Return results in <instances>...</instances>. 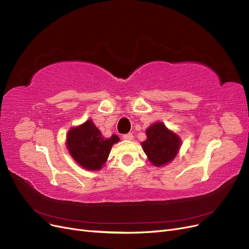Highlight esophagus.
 <instances>
[{
	"instance_id": "1",
	"label": "esophagus",
	"mask_w": 249,
	"mask_h": 249,
	"mask_svg": "<svg viewBox=\"0 0 249 249\" xmlns=\"http://www.w3.org/2000/svg\"><path fill=\"white\" fill-rule=\"evenodd\" d=\"M123 139H125V140H133L134 136H133L132 133H127V134L123 135Z\"/></svg>"
}]
</instances>
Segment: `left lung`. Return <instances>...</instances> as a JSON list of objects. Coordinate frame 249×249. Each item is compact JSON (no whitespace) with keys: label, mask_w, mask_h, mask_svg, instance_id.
I'll return each instance as SVG.
<instances>
[{"label":"left lung","mask_w":249,"mask_h":249,"mask_svg":"<svg viewBox=\"0 0 249 249\" xmlns=\"http://www.w3.org/2000/svg\"><path fill=\"white\" fill-rule=\"evenodd\" d=\"M145 134L146 139L142 142V146L147 160L154 166H166L177 157L182 140L163 122L151 124L146 129Z\"/></svg>","instance_id":"obj_1"}]
</instances>
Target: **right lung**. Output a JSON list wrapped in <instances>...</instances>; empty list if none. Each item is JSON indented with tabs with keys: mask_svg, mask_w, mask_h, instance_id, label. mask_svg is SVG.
I'll return each instance as SVG.
<instances>
[{
	"mask_svg": "<svg viewBox=\"0 0 249 249\" xmlns=\"http://www.w3.org/2000/svg\"><path fill=\"white\" fill-rule=\"evenodd\" d=\"M119 140L120 138L116 134L110 138L103 136L100 129L89 119L69 129L66 146L70 156L80 167L88 171H99L106 164L112 146Z\"/></svg>",
	"mask_w": 249,
	"mask_h": 249,
	"instance_id": "add662e5",
	"label": "right lung"
}]
</instances>
